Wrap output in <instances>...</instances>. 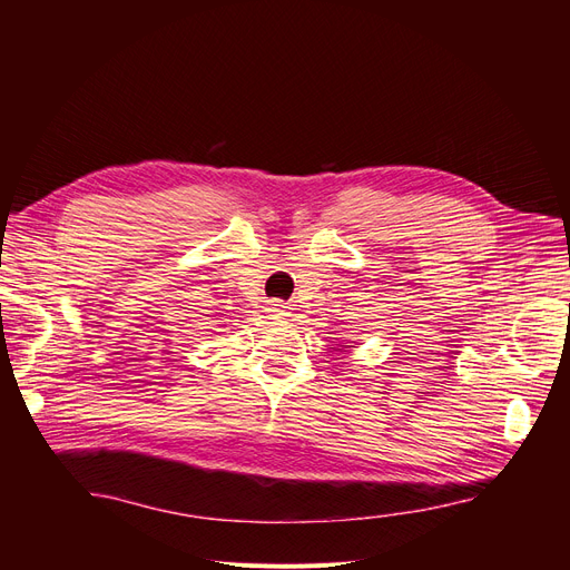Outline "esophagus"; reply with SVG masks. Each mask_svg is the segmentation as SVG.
I'll return each instance as SVG.
<instances>
[{
  "label": "esophagus",
  "mask_w": 570,
  "mask_h": 570,
  "mask_svg": "<svg viewBox=\"0 0 570 570\" xmlns=\"http://www.w3.org/2000/svg\"><path fill=\"white\" fill-rule=\"evenodd\" d=\"M267 312H269V316H273V318H284V316H288V309H286V305L284 303H273V305H269L267 307Z\"/></svg>",
  "instance_id": "34e87169"
}]
</instances>
